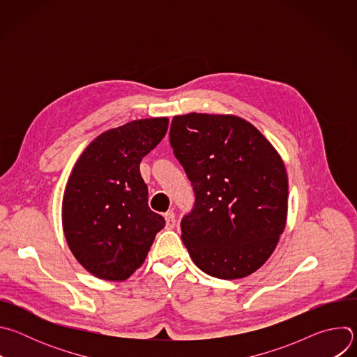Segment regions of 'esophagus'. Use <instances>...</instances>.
<instances>
[{"instance_id": "esophagus-1", "label": "esophagus", "mask_w": 357, "mask_h": 357, "mask_svg": "<svg viewBox=\"0 0 357 357\" xmlns=\"http://www.w3.org/2000/svg\"><path fill=\"white\" fill-rule=\"evenodd\" d=\"M165 220H167V229H174L176 225L175 213L174 212H167L165 213Z\"/></svg>"}]
</instances>
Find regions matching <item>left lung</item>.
<instances>
[{"label":"left lung","instance_id":"left-lung-1","mask_svg":"<svg viewBox=\"0 0 357 357\" xmlns=\"http://www.w3.org/2000/svg\"><path fill=\"white\" fill-rule=\"evenodd\" d=\"M169 141L195 190L181 222L193 263L220 280L257 271L287 223L288 176L277 149L231 114L175 116Z\"/></svg>","mask_w":357,"mask_h":357}]
</instances>
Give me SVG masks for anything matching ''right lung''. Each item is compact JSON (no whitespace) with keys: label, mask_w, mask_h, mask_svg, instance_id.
Returning <instances> with one entry per match:
<instances>
[{"label":"right lung","mask_w":357,"mask_h":357,"mask_svg":"<svg viewBox=\"0 0 357 357\" xmlns=\"http://www.w3.org/2000/svg\"><path fill=\"white\" fill-rule=\"evenodd\" d=\"M167 117L107 130L82 152L68 179L62 226L75 259L94 277L124 281L142 266L165 219L148 206L139 164L165 137Z\"/></svg>","instance_id":"obj_1"}]
</instances>
